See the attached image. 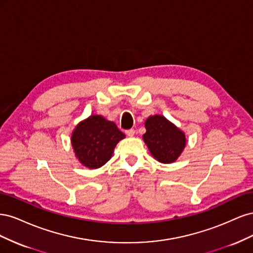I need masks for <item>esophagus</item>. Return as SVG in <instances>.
Instances as JSON below:
<instances>
[{
	"instance_id": "1",
	"label": "esophagus",
	"mask_w": 253,
	"mask_h": 253,
	"mask_svg": "<svg viewBox=\"0 0 253 253\" xmlns=\"http://www.w3.org/2000/svg\"><path fill=\"white\" fill-rule=\"evenodd\" d=\"M126 134L127 135V136H134V134H135V129L134 128H129V129H126Z\"/></svg>"
}]
</instances>
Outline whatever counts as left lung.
<instances>
[{
    "label": "left lung",
    "mask_w": 253,
    "mask_h": 253,
    "mask_svg": "<svg viewBox=\"0 0 253 253\" xmlns=\"http://www.w3.org/2000/svg\"><path fill=\"white\" fill-rule=\"evenodd\" d=\"M143 140L159 163L170 164L178 158L186 145V137L164 116H151L145 121Z\"/></svg>",
    "instance_id": "obj_1"
}]
</instances>
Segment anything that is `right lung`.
<instances>
[{
	"label": "right lung",
	"mask_w": 253,
	"mask_h": 253,
	"mask_svg": "<svg viewBox=\"0 0 253 253\" xmlns=\"http://www.w3.org/2000/svg\"><path fill=\"white\" fill-rule=\"evenodd\" d=\"M125 137L114 122L93 115L75 128L72 144L83 166L97 169L109 162L114 148Z\"/></svg>",
	"instance_id": "add662e5"
}]
</instances>
